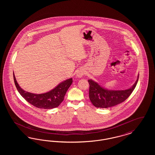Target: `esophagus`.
<instances>
[{
  "label": "esophagus",
  "instance_id": "34e87169",
  "mask_svg": "<svg viewBox=\"0 0 155 155\" xmlns=\"http://www.w3.org/2000/svg\"><path fill=\"white\" fill-rule=\"evenodd\" d=\"M84 74H85V73H84V71H82V70H80V71H79L77 73V77L78 78H81V77L84 75Z\"/></svg>",
  "mask_w": 155,
  "mask_h": 155
}]
</instances>
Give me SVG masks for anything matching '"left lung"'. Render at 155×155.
<instances>
[{
	"label": "left lung",
	"instance_id": "left-lung-1",
	"mask_svg": "<svg viewBox=\"0 0 155 155\" xmlns=\"http://www.w3.org/2000/svg\"><path fill=\"white\" fill-rule=\"evenodd\" d=\"M139 78L133 86L125 90H109L104 88L92 80H89V97L94 106L99 108H107L123 102L133 92Z\"/></svg>",
	"mask_w": 155,
	"mask_h": 155
}]
</instances>
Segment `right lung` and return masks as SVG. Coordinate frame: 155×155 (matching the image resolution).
Masks as SVG:
<instances>
[{
    "instance_id": "right-lung-1",
    "label": "right lung",
    "mask_w": 155,
    "mask_h": 155,
    "mask_svg": "<svg viewBox=\"0 0 155 155\" xmlns=\"http://www.w3.org/2000/svg\"><path fill=\"white\" fill-rule=\"evenodd\" d=\"M15 85L20 94L30 104L44 109H51L57 107L64 100L66 92L73 82V78H69L61 82L51 91L41 94L30 93L23 90L16 81L13 74Z\"/></svg>"
}]
</instances>
